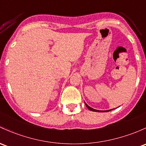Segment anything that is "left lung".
<instances>
[{"instance_id": "left-lung-1", "label": "left lung", "mask_w": 146, "mask_h": 146, "mask_svg": "<svg viewBox=\"0 0 146 146\" xmlns=\"http://www.w3.org/2000/svg\"><path fill=\"white\" fill-rule=\"evenodd\" d=\"M85 105H86V107H87V108L89 109V110H91V111H98V112H106V111H111V110H107V111H100V110H94V109L91 108V107H90L89 106H88V105H86V103H85Z\"/></svg>"}]
</instances>
